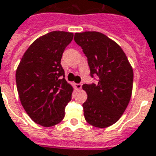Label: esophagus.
I'll return each mask as SVG.
<instances>
[{
    "mask_svg": "<svg viewBox=\"0 0 156 156\" xmlns=\"http://www.w3.org/2000/svg\"><path fill=\"white\" fill-rule=\"evenodd\" d=\"M75 87H76V90H80L81 87H82V84L80 83V84H76L75 85Z\"/></svg>",
    "mask_w": 156,
    "mask_h": 156,
    "instance_id": "esophagus-1",
    "label": "esophagus"
}]
</instances>
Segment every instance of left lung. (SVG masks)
<instances>
[{
  "label": "left lung",
  "instance_id": "left-lung-1",
  "mask_svg": "<svg viewBox=\"0 0 156 156\" xmlns=\"http://www.w3.org/2000/svg\"><path fill=\"white\" fill-rule=\"evenodd\" d=\"M75 41L87 57L91 76L99 77L97 84L82 86L87 94L83 104L85 119L92 126L109 127L119 121L129 104L133 67L122 48L100 32L76 33Z\"/></svg>",
  "mask_w": 156,
  "mask_h": 156
}]
</instances>
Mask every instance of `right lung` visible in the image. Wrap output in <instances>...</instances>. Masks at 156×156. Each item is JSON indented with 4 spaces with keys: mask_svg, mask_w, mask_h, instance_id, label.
I'll list each match as a JSON object with an SVG mask.
<instances>
[{
    "mask_svg": "<svg viewBox=\"0 0 156 156\" xmlns=\"http://www.w3.org/2000/svg\"><path fill=\"white\" fill-rule=\"evenodd\" d=\"M74 34L51 31L35 40L16 70L21 105L32 121L50 127L64 119L74 88L64 78L61 58Z\"/></svg>",
    "mask_w": 156,
    "mask_h": 156,
    "instance_id": "1",
    "label": "right lung"
}]
</instances>
